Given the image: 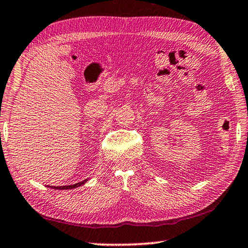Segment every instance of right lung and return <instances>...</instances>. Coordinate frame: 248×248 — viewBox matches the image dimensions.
Here are the masks:
<instances>
[{
  "label": "right lung",
  "mask_w": 248,
  "mask_h": 248,
  "mask_svg": "<svg viewBox=\"0 0 248 248\" xmlns=\"http://www.w3.org/2000/svg\"><path fill=\"white\" fill-rule=\"evenodd\" d=\"M87 182V180H84L81 181V182H78L76 184H73V186H52L53 188H56V190H67V188H74V187H77V186H80L82 184H85ZM50 187V186H49Z\"/></svg>",
  "instance_id": "1"
}]
</instances>
